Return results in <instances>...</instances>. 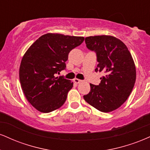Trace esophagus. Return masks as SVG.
Returning a JSON list of instances; mask_svg holds the SVG:
<instances>
[{"mask_svg": "<svg viewBox=\"0 0 150 150\" xmlns=\"http://www.w3.org/2000/svg\"><path fill=\"white\" fill-rule=\"evenodd\" d=\"M73 81H74V82H75V83H76V84H79V83H80V82H82V80H79V79H77V78L74 79Z\"/></svg>", "mask_w": 150, "mask_h": 150, "instance_id": "34e87169", "label": "esophagus"}]
</instances>
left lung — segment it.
I'll return each instance as SVG.
<instances>
[{"label": "left lung", "instance_id": "left-lung-1", "mask_svg": "<svg viewBox=\"0 0 150 150\" xmlns=\"http://www.w3.org/2000/svg\"><path fill=\"white\" fill-rule=\"evenodd\" d=\"M86 47L96 54L98 64L96 72H103L98 86L90 84L91 90L84 99L103 112L117 109L132 91L136 70L132 56L120 40L110 35H96L85 38Z\"/></svg>", "mask_w": 150, "mask_h": 150}]
</instances>
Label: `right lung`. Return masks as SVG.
I'll list each match as a JSON object with an SVG mask.
<instances>
[{
	"mask_svg": "<svg viewBox=\"0 0 150 150\" xmlns=\"http://www.w3.org/2000/svg\"><path fill=\"white\" fill-rule=\"evenodd\" d=\"M84 40V37L47 33L23 55L19 80L26 99L36 110L48 113L64 104L73 83L63 76L55 77V74L66 69L69 52Z\"/></svg>",
	"mask_w": 150,
	"mask_h": 150,
	"instance_id": "add662e5",
	"label": "right lung"
}]
</instances>
